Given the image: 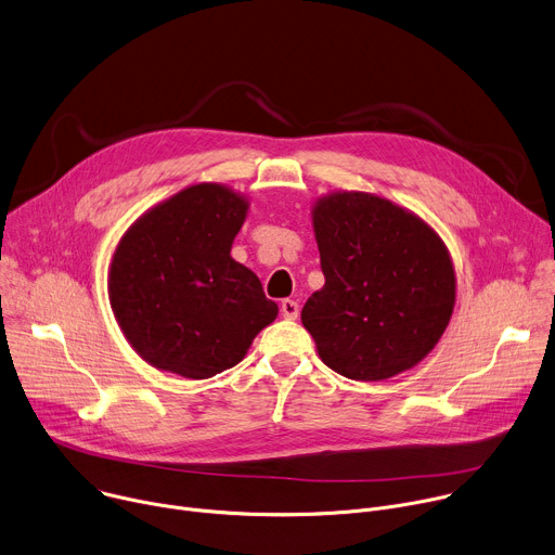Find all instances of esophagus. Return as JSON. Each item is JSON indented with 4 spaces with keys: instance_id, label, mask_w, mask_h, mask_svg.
<instances>
[{
    "instance_id": "esophagus-1",
    "label": "esophagus",
    "mask_w": 555,
    "mask_h": 555,
    "mask_svg": "<svg viewBox=\"0 0 555 555\" xmlns=\"http://www.w3.org/2000/svg\"><path fill=\"white\" fill-rule=\"evenodd\" d=\"M298 311H300V307H298V302H296V300L285 298V300L281 302V313H283V319H287V321H296V319H298Z\"/></svg>"
}]
</instances>
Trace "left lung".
<instances>
[{"mask_svg":"<svg viewBox=\"0 0 555 555\" xmlns=\"http://www.w3.org/2000/svg\"><path fill=\"white\" fill-rule=\"evenodd\" d=\"M325 285L302 311L321 360L349 379L413 369L443 336L456 279L441 236L384 197L336 191L311 208Z\"/></svg>","mask_w":555,"mask_h":555,"instance_id":"obj_1","label":"left lung"}]
</instances>
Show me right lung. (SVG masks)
Here are the masks:
<instances>
[{
    "label": "right lung",
    "mask_w": 555,
    "mask_h": 555,
    "mask_svg": "<svg viewBox=\"0 0 555 555\" xmlns=\"http://www.w3.org/2000/svg\"><path fill=\"white\" fill-rule=\"evenodd\" d=\"M248 199L217 182L193 184L138 217L109 266V302L133 351L151 366L212 377L248 353L279 307L230 248Z\"/></svg>",
    "instance_id": "right-lung-1"
}]
</instances>
